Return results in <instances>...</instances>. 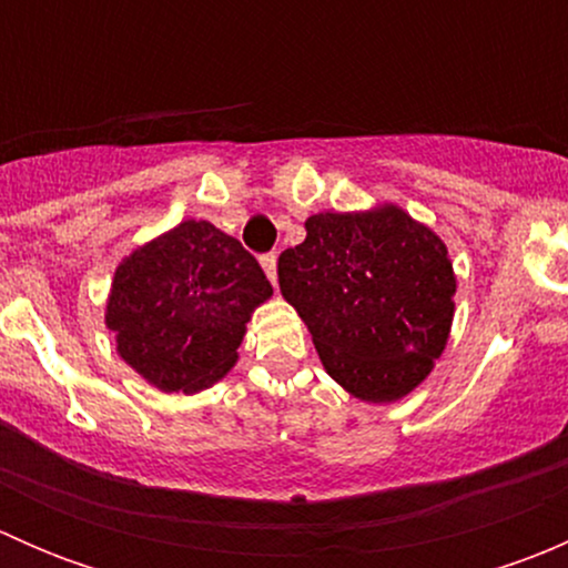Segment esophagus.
<instances>
[{
    "mask_svg": "<svg viewBox=\"0 0 568 568\" xmlns=\"http://www.w3.org/2000/svg\"><path fill=\"white\" fill-rule=\"evenodd\" d=\"M261 266H263V272H266L268 283L277 285V252H268V255H263Z\"/></svg>",
    "mask_w": 568,
    "mask_h": 568,
    "instance_id": "1",
    "label": "esophagus"
}]
</instances>
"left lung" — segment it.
<instances>
[{"mask_svg": "<svg viewBox=\"0 0 568 568\" xmlns=\"http://www.w3.org/2000/svg\"><path fill=\"white\" fill-rule=\"evenodd\" d=\"M305 242L277 261L321 365L348 395L393 404L434 371L456 313L448 247L395 203L307 216Z\"/></svg>", "mask_w": 568, "mask_h": 568, "instance_id": "left-lung-1", "label": "left lung"}]
</instances>
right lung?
<instances>
[{
	"instance_id": "obj_1",
	"label": "right lung",
	"mask_w": 568,
	"mask_h": 568,
	"mask_svg": "<svg viewBox=\"0 0 568 568\" xmlns=\"http://www.w3.org/2000/svg\"><path fill=\"white\" fill-rule=\"evenodd\" d=\"M272 285L255 257L205 220H183L118 263L104 324L134 374L192 395L231 374Z\"/></svg>"
}]
</instances>
